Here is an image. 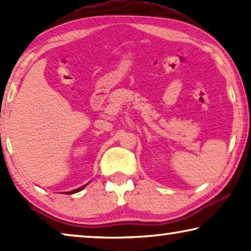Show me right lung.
I'll list each match as a JSON object with an SVG mask.
<instances>
[{"instance_id": "obj_1", "label": "right lung", "mask_w": 251, "mask_h": 251, "mask_svg": "<svg viewBox=\"0 0 251 251\" xmlns=\"http://www.w3.org/2000/svg\"><path fill=\"white\" fill-rule=\"evenodd\" d=\"M85 186H87V185L82 186V187H80V188H77V189H74V190H72V192H69V193H67V194H74V193H77V192H80V190H82V189H83Z\"/></svg>"}]
</instances>
